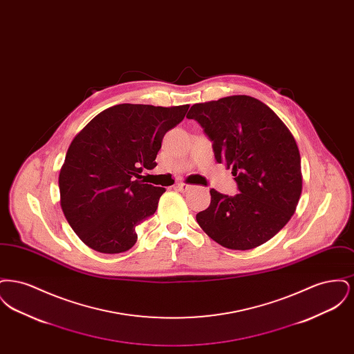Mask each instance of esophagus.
Here are the masks:
<instances>
[{"label": "esophagus", "mask_w": 354, "mask_h": 354, "mask_svg": "<svg viewBox=\"0 0 354 354\" xmlns=\"http://www.w3.org/2000/svg\"><path fill=\"white\" fill-rule=\"evenodd\" d=\"M175 188L182 191V192H187V191H189L192 188V185H185V183H178V185H175Z\"/></svg>", "instance_id": "esophagus-1"}]
</instances>
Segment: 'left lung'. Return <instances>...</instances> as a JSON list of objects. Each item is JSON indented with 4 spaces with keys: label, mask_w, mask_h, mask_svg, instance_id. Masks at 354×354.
Here are the masks:
<instances>
[{
    "label": "left lung",
    "mask_w": 354,
    "mask_h": 354,
    "mask_svg": "<svg viewBox=\"0 0 354 354\" xmlns=\"http://www.w3.org/2000/svg\"><path fill=\"white\" fill-rule=\"evenodd\" d=\"M195 119L212 140L218 163L232 169L240 194L211 189L196 215L203 231L230 250H252L276 235L296 211L303 189L301 158L284 122L248 95L194 104Z\"/></svg>",
    "instance_id": "obj_1"
}]
</instances>
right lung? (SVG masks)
Here are the masks:
<instances>
[{
  "label": "right lung",
  "instance_id": "obj_1",
  "mask_svg": "<svg viewBox=\"0 0 354 354\" xmlns=\"http://www.w3.org/2000/svg\"><path fill=\"white\" fill-rule=\"evenodd\" d=\"M189 104L122 103L91 119L73 139L59 172L61 207L73 231L102 253L129 251L136 225L150 218L166 191L142 180L165 134L179 124Z\"/></svg>",
  "mask_w": 354,
  "mask_h": 354
}]
</instances>
